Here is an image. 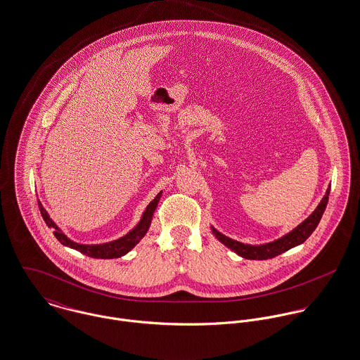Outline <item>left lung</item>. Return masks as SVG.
Returning <instances> with one entry per match:
<instances>
[{"label": "left lung", "mask_w": 360, "mask_h": 360, "mask_svg": "<svg viewBox=\"0 0 360 360\" xmlns=\"http://www.w3.org/2000/svg\"><path fill=\"white\" fill-rule=\"evenodd\" d=\"M328 195H330V186L327 188L326 195L323 196V199L320 200L315 211L305 221H302L291 232L285 233L284 236H281L279 239L269 241V243H264V244L241 243L238 240L231 239V238L225 236L224 233L217 231L214 226H211V232L224 245H226L233 252H236L238 255L245 258V259H258V261L269 259V258L278 257L281 252H284V251H287L292 247H297V245L302 244L305 240L312 235V232L319 225L321 215L326 210V205H327V201H328Z\"/></svg>", "instance_id": "obj_1"}]
</instances>
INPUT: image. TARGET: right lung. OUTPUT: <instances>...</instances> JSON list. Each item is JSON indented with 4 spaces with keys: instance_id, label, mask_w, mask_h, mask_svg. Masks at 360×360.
<instances>
[{
    "instance_id": "right-lung-1",
    "label": "right lung",
    "mask_w": 360,
    "mask_h": 360,
    "mask_svg": "<svg viewBox=\"0 0 360 360\" xmlns=\"http://www.w3.org/2000/svg\"><path fill=\"white\" fill-rule=\"evenodd\" d=\"M161 193H158V196L152 200L148 207L145 208L139 222L124 236H121L119 239L112 240V241H106V243H99V244H82L77 243L75 240L68 238V235H65L62 232V229L55 224V221H52V218L49 217L48 211L44 208V205L41 204L39 200V207H40L41 215L45 221V224L48 225V228H51L53 231L55 238L59 240L63 245L77 250L81 254L91 257V258H101V259H113V258H120L122 255H125L127 252H129L141 240L145 238V235L149 231L153 214L156 211V207L160 201Z\"/></svg>"
}]
</instances>
